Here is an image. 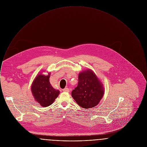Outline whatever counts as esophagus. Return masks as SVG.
Masks as SVG:
<instances>
[{"label": "esophagus", "instance_id": "34e87169", "mask_svg": "<svg viewBox=\"0 0 147 147\" xmlns=\"http://www.w3.org/2000/svg\"><path fill=\"white\" fill-rule=\"evenodd\" d=\"M63 91L64 92H69V89L68 88H65L63 90Z\"/></svg>", "mask_w": 147, "mask_h": 147}]
</instances>
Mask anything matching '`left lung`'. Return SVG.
Masks as SVG:
<instances>
[{
	"label": "left lung",
	"instance_id": "obj_1",
	"mask_svg": "<svg viewBox=\"0 0 147 147\" xmlns=\"http://www.w3.org/2000/svg\"><path fill=\"white\" fill-rule=\"evenodd\" d=\"M78 78V86L71 93L72 98L83 108L96 106L104 93L102 84L90 69L80 72Z\"/></svg>",
	"mask_w": 147,
	"mask_h": 147
}]
</instances>
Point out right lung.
Instances as JSON below:
<instances>
[{"label": "right lung", "mask_w": 147, "mask_h": 147, "mask_svg": "<svg viewBox=\"0 0 147 147\" xmlns=\"http://www.w3.org/2000/svg\"><path fill=\"white\" fill-rule=\"evenodd\" d=\"M50 73L47 75L39 74L31 86V92L35 100L43 107L51 105L60 91L54 89L49 83Z\"/></svg>", "instance_id": "obj_1"}]
</instances>
